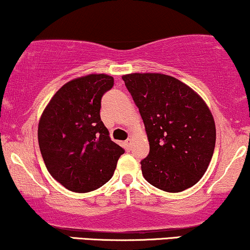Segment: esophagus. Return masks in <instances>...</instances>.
Returning a JSON list of instances; mask_svg holds the SVG:
<instances>
[{
  "label": "esophagus",
  "mask_w": 250,
  "mask_h": 250,
  "mask_svg": "<svg viewBox=\"0 0 250 250\" xmlns=\"http://www.w3.org/2000/svg\"><path fill=\"white\" fill-rule=\"evenodd\" d=\"M132 146H133V140H132V139L126 140V141H125V146H126V149H127V150H131Z\"/></svg>",
  "instance_id": "obj_1"
}]
</instances>
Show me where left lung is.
Wrapping results in <instances>:
<instances>
[{
	"label": "left lung",
	"instance_id": "8db88e82",
	"mask_svg": "<svg viewBox=\"0 0 250 250\" xmlns=\"http://www.w3.org/2000/svg\"><path fill=\"white\" fill-rule=\"evenodd\" d=\"M145 123L150 151L143 177L166 192L193 187L208 168L216 128L203 98L183 82L159 73L123 75Z\"/></svg>",
	"mask_w": 250,
	"mask_h": 250
}]
</instances>
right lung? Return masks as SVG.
<instances>
[{
    "label": "right lung",
    "instance_id": "obj_1",
    "mask_svg": "<svg viewBox=\"0 0 250 250\" xmlns=\"http://www.w3.org/2000/svg\"><path fill=\"white\" fill-rule=\"evenodd\" d=\"M114 78L90 74L62 85L41 115L39 146L49 173L73 192H90L111 179L124 149L100 117L101 98Z\"/></svg>",
    "mask_w": 250,
    "mask_h": 250
}]
</instances>
